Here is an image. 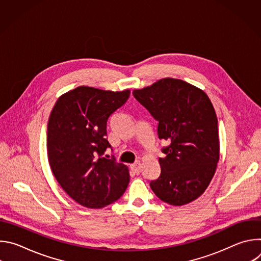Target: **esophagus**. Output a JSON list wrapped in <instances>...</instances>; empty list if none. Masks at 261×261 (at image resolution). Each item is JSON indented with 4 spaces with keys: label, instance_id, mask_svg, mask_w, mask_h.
<instances>
[{
    "label": "esophagus",
    "instance_id": "1",
    "mask_svg": "<svg viewBox=\"0 0 261 261\" xmlns=\"http://www.w3.org/2000/svg\"><path fill=\"white\" fill-rule=\"evenodd\" d=\"M141 163L139 162V161H137V162H135L134 164H131L130 165V168L134 171V173H136V174H139L140 173V171H141Z\"/></svg>",
    "mask_w": 261,
    "mask_h": 261
}]
</instances>
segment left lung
<instances>
[{"instance_id":"obj_1","label":"left lung","mask_w":261,"mask_h":261,"mask_svg":"<svg viewBox=\"0 0 261 261\" xmlns=\"http://www.w3.org/2000/svg\"><path fill=\"white\" fill-rule=\"evenodd\" d=\"M133 95L158 121V137L170 141L159 158L160 176L150 186L162 201L184 205L210 185L219 161L218 120L207 95L176 79H162Z\"/></svg>"}]
</instances>
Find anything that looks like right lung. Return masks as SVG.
<instances>
[{"label":"right lung","mask_w":261,"mask_h":261,"mask_svg":"<svg viewBox=\"0 0 261 261\" xmlns=\"http://www.w3.org/2000/svg\"><path fill=\"white\" fill-rule=\"evenodd\" d=\"M130 90L103 91L81 86L56 102L47 124V157L63 190L88 208H102L118 200L130 180L128 167L107 147V120L128 100Z\"/></svg>","instance_id":"obj_1"}]
</instances>
